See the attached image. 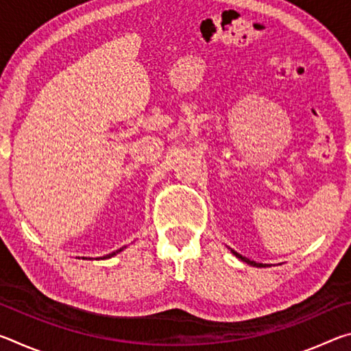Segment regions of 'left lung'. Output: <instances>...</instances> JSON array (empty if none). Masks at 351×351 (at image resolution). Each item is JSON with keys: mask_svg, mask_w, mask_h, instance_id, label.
Masks as SVG:
<instances>
[{"mask_svg": "<svg viewBox=\"0 0 351 351\" xmlns=\"http://www.w3.org/2000/svg\"><path fill=\"white\" fill-rule=\"evenodd\" d=\"M230 252H232L237 258H240L241 261H245V263H247V265H251V266H257V268H266V266H269V265H263V263H257V261H252V260H249V258H246V257H243L241 254H239L237 251H234V249H230Z\"/></svg>", "mask_w": 351, "mask_h": 351, "instance_id": "8db88e82", "label": "left lung"}]
</instances>
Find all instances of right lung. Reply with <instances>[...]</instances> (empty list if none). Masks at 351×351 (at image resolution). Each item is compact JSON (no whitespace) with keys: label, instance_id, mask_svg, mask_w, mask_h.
I'll return each mask as SVG.
<instances>
[{"label":"right lung","instance_id":"obj_1","mask_svg":"<svg viewBox=\"0 0 351 351\" xmlns=\"http://www.w3.org/2000/svg\"><path fill=\"white\" fill-rule=\"evenodd\" d=\"M123 249H125V246H123V247H121V249H117V251H114V252H111V254H108V255H104V257H99V258H96V260H100V258H102V260H105V258H111V257H114V255H117L119 252H122V251H123ZM83 258H85V257H83ZM88 260H90V258H88Z\"/></svg>","mask_w":351,"mask_h":351}]
</instances>
